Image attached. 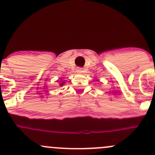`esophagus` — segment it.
<instances>
[{"label":"esophagus","mask_w":155,"mask_h":155,"mask_svg":"<svg viewBox=\"0 0 155 155\" xmlns=\"http://www.w3.org/2000/svg\"><path fill=\"white\" fill-rule=\"evenodd\" d=\"M78 71H81V68H79L78 69Z\"/></svg>","instance_id":"esophagus-1"}]
</instances>
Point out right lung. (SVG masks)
<instances>
[{
	"label": "right lung",
	"instance_id": "add662e5",
	"mask_svg": "<svg viewBox=\"0 0 155 155\" xmlns=\"http://www.w3.org/2000/svg\"><path fill=\"white\" fill-rule=\"evenodd\" d=\"M64 83H65V82H64V81H63V83H61V84H60V86H63V84H64Z\"/></svg>",
	"mask_w": 155,
	"mask_h": 155
}]
</instances>
